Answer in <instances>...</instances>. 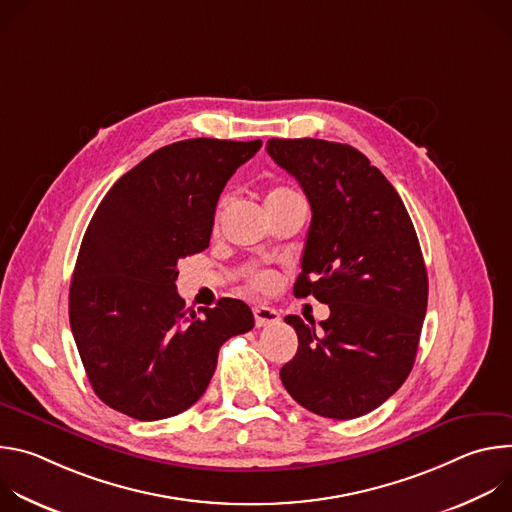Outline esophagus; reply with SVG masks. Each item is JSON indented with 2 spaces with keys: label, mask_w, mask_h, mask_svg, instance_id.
<instances>
[{
  "label": "esophagus",
  "mask_w": 512,
  "mask_h": 512,
  "mask_svg": "<svg viewBox=\"0 0 512 512\" xmlns=\"http://www.w3.org/2000/svg\"><path fill=\"white\" fill-rule=\"evenodd\" d=\"M253 316H255L257 328L269 326V324H277V322H279V312L273 310V308H269V306H255V308H253Z\"/></svg>",
  "instance_id": "34e87169"
}]
</instances>
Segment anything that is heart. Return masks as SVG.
<instances>
[{"label":"heart","instance_id":"obj_1","mask_svg":"<svg viewBox=\"0 0 512 512\" xmlns=\"http://www.w3.org/2000/svg\"><path fill=\"white\" fill-rule=\"evenodd\" d=\"M291 194H296V192L285 188V186H277V188L269 190L267 200H277V198H285V196H291ZM249 285L257 291H269L275 285V275L271 271H255L249 277Z\"/></svg>","mask_w":512,"mask_h":512}]
</instances>
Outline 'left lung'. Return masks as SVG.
Instances as JSON below:
<instances>
[{"mask_svg":"<svg viewBox=\"0 0 512 512\" xmlns=\"http://www.w3.org/2000/svg\"><path fill=\"white\" fill-rule=\"evenodd\" d=\"M267 154L294 176L312 223L294 296L328 304L316 330L285 322L298 352L279 377L302 407L354 419L383 405L409 377L427 310V271L405 204L352 145L269 139Z\"/></svg>","mask_w":512,"mask_h":512,"instance_id":"8db88e82","label":"left lung"}]
</instances>
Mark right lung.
Here are the masks:
<instances>
[{"mask_svg":"<svg viewBox=\"0 0 512 512\" xmlns=\"http://www.w3.org/2000/svg\"><path fill=\"white\" fill-rule=\"evenodd\" d=\"M261 139H184L123 174L97 206L70 281L68 314L97 397L139 421L192 407L218 350L255 326L233 298L200 316L176 291L178 259L210 243L218 196Z\"/></svg>","mask_w":512,"mask_h":512,"instance_id":"obj_1","label":"right lung"}]
</instances>
